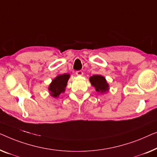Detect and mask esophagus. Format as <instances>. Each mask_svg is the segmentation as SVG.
Instances as JSON below:
<instances>
[{"mask_svg": "<svg viewBox=\"0 0 157 157\" xmlns=\"http://www.w3.org/2000/svg\"><path fill=\"white\" fill-rule=\"evenodd\" d=\"M76 75L78 76H82L83 75V72H82V70H79V71L76 72Z\"/></svg>", "mask_w": 157, "mask_h": 157, "instance_id": "esophagus-1", "label": "esophagus"}]
</instances>
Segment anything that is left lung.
Here are the masks:
<instances>
[{
    "label": "left lung",
    "instance_id": "obj_1",
    "mask_svg": "<svg viewBox=\"0 0 157 157\" xmlns=\"http://www.w3.org/2000/svg\"><path fill=\"white\" fill-rule=\"evenodd\" d=\"M90 82L99 93L105 94L109 91V84L107 83L105 77L101 75H94L91 76L90 78Z\"/></svg>",
    "mask_w": 157,
    "mask_h": 157
}]
</instances>
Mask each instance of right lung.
<instances>
[{
	"label": "right lung",
	"instance_id": "1",
	"mask_svg": "<svg viewBox=\"0 0 157 157\" xmlns=\"http://www.w3.org/2000/svg\"><path fill=\"white\" fill-rule=\"evenodd\" d=\"M70 77V74L59 75L52 79L48 87L50 96L54 98H59V94L65 91L67 84Z\"/></svg>",
	"mask_w": 157,
	"mask_h": 157
}]
</instances>
